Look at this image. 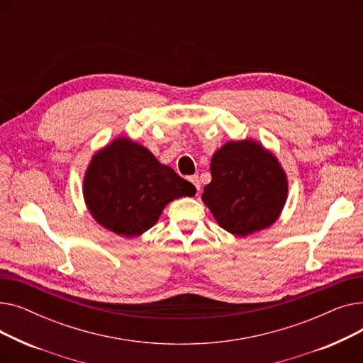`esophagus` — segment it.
<instances>
[{
    "label": "esophagus",
    "instance_id": "1",
    "mask_svg": "<svg viewBox=\"0 0 363 363\" xmlns=\"http://www.w3.org/2000/svg\"><path fill=\"white\" fill-rule=\"evenodd\" d=\"M189 181L193 182V185L197 188V191L200 193V186H201V182H200V179H199V175H193V177H189Z\"/></svg>",
    "mask_w": 363,
    "mask_h": 363
}]
</instances>
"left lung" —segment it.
Listing matches in <instances>:
<instances>
[{
    "label": "left lung",
    "mask_w": 363,
    "mask_h": 363,
    "mask_svg": "<svg viewBox=\"0 0 363 363\" xmlns=\"http://www.w3.org/2000/svg\"><path fill=\"white\" fill-rule=\"evenodd\" d=\"M203 203L225 231L247 237L272 226L289 197V179L271 150L253 138L228 141L211 162Z\"/></svg>",
    "instance_id": "obj_1"
}]
</instances>
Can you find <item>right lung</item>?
Returning a JSON list of instances; mask_svg holds the SVG:
<instances>
[{
  "label": "right lung",
  "instance_id": "1",
  "mask_svg": "<svg viewBox=\"0 0 363 363\" xmlns=\"http://www.w3.org/2000/svg\"><path fill=\"white\" fill-rule=\"evenodd\" d=\"M196 186L128 137H116L94 152L82 182L88 212L106 230L125 238L155 226L177 199L194 197Z\"/></svg>",
  "mask_w": 363,
  "mask_h": 363
}]
</instances>
